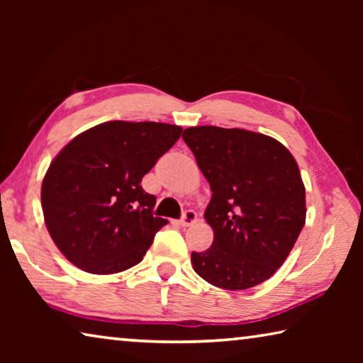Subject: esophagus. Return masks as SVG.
Returning a JSON list of instances; mask_svg holds the SVG:
<instances>
[{
	"mask_svg": "<svg viewBox=\"0 0 363 363\" xmlns=\"http://www.w3.org/2000/svg\"><path fill=\"white\" fill-rule=\"evenodd\" d=\"M196 220H199V216H196V213H195L194 210H187L186 213L182 214V218H181V225H184V227H189V225L195 224Z\"/></svg>",
	"mask_w": 363,
	"mask_h": 363,
	"instance_id": "esophagus-1",
	"label": "esophagus"
}]
</instances>
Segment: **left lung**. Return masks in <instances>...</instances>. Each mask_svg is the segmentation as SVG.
Returning a JSON list of instances; mask_svg holds the SVG:
<instances>
[{
	"label": "left lung",
	"instance_id": "8db88e82",
	"mask_svg": "<svg viewBox=\"0 0 363 363\" xmlns=\"http://www.w3.org/2000/svg\"><path fill=\"white\" fill-rule=\"evenodd\" d=\"M182 139L213 192L205 219L214 240L194 251V270L224 290L262 284L285 262L306 223L296 160L279 140L238 128H187Z\"/></svg>",
	"mask_w": 363,
	"mask_h": 363
}]
</instances>
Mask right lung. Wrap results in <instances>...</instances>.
<instances>
[{
  "label": "right lung",
  "instance_id": "1",
  "mask_svg": "<svg viewBox=\"0 0 363 363\" xmlns=\"http://www.w3.org/2000/svg\"><path fill=\"white\" fill-rule=\"evenodd\" d=\"M182 128L155 121H107L70 140L43 179L41 206L56 247L89 274L136 266L155 233V195L140 186L181 138Z\"/></svg>",
  "mask_w": 363,
  "mask_h": 363
}]
</instances>
